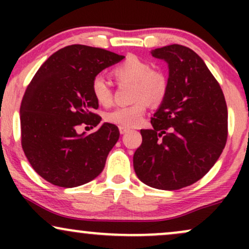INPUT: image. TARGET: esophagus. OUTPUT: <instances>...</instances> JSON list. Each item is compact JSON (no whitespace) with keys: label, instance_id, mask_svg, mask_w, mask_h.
<instances>
[{"label":"esophagus","instance_id":"1","mask_svg":"<svg viewBox=\"0 0 249 249\" xmlns=\"http://www.w3.org/2000/svg\"><path fill=\"white\" fill-rule=\"evenodd\" d=\"M128 130H130V128H128V127H125V126H119V132H121V134H124V133L128 132Z\"/></svg>","mask_w":249,"mask_h":249}]
</instances>
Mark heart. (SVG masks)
I'll use <instances>...</instances> for the list:
<instances>
[{
    "label": "heart",
    "mask_w": 249,
    "mask_h": 249,
    "mask_svg": "<svg viewBox=\"0 0 249 249\" xmlns=\"http://www.w3.org/2000/svg\"><path fill=\"white\" fill-rule=\"evenodd\" d=\"M112 76L118 84L132 83L133 103L119 107L105 115L108 123L119 126L132 127L141 124L151 104L158 105L165 101L170 81L162 69L153 68L152 63L139 57H128L126 61L113 68ZM91 93L102 107H110L113 102V90L107 78L98 75L91 82Z\"/></svg>",
    "instance_id": "1"
}]
</instances>
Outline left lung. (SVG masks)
Returning a JSON list of instances; mask_svg holds the SVG:
<instances>
[{"mask_svg":"<svg viewBox=\"0 0 249 249\" xmlns=\"http://www.w3.org/2000/svg\"><path fill=\"white\" fill-rule=\"evenodd\" d=\"M151 53L168 63L170 87L151 118L152 128L141 130L134 172L151 187L180 190L201 179L219 159L228 136L227 105L215 77L192 49L172 44Z\"/></svg>","mask_w":249,"mask_h":249,"instance_id":"left-lung-1","label":"left lung"}]
</instances>
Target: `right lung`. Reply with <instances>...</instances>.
<instances>
[{
    "instance_id": "1",
    "label": "right lung",
    "mask_w": 249,
    "mask_h": 249,
    "mask_svg": "<svg viewBox=\"0 0 249 249\" xmlns=\"http://www.w3.org/2000/svg\"><path fill=\"white\" fill-rule=\"evenodd\" d=\"M124 56L101 48L73 44L59 49L41 65L25 90L19 107L21 144L36 173L59 187H76L102 172L107 154L119 138L116 125L104 123L91 82Z\"/></svg>"
}]
</instances>
